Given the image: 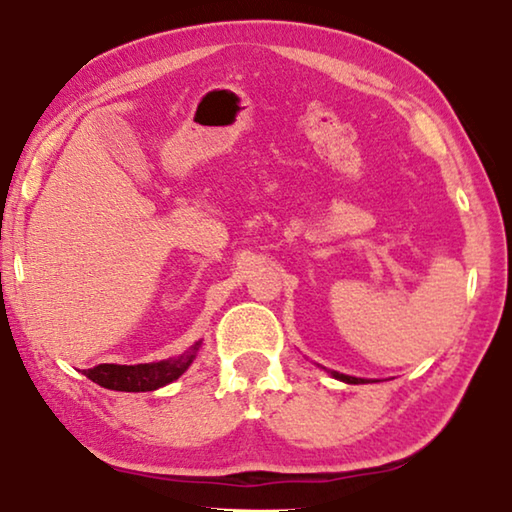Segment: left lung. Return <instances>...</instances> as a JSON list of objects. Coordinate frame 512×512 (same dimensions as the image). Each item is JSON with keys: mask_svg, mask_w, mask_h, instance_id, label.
<instances>
[{"mask_svg": "<svg viewBox=\"0 0 512 512\" xmlns=\"http://www.w3.org/2000/svg\"><path fill=\"white\" fill-rule=\"evenodd\" d=\"M332 375H334L336 379H341V381H348V384H359V381H363V379L350 377V375H341V372H332Z\"/></svg>", "mask_w": 512, "mask_h": 512, "instance_id": "left-lung-1", "label": "left lung"}]
</instances>
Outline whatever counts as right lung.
<instances>
[{
    "instance_id": "1",
    "label": "right lung",
    "mask_w": 512,
    "mask_h": 512,
    "mask_svg": "<svg viewBox=\"0 0 512 512\" xmlns=\"http://www.w3.org/2000/svg\"><path fill=\"white\" fill-rule=\"evenodd\" d=\"M198 350V348H194ZM196 352L183 354L178 359L158 361V363H137V366H117V363H99L90 370H83V375L92 379L94 384L110 391H126V393H146L155 388L171 384L189 368L194 361Z\"/></svg>"
}]
</instances>
